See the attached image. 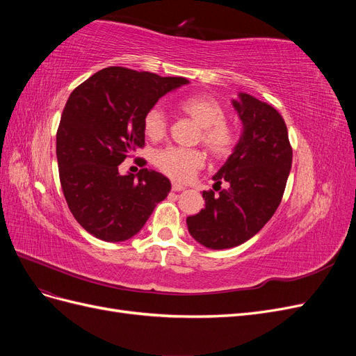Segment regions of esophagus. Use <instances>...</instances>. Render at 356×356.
<instances>
[{"label": "esophagus", "mask_w": 356, "mask_h": 356, "mask_svg": "<svg viewBox=\"0 0 356 356\" xmlns=\"http://www.w3.org/2000/svg\"><path fill=\"white\" fill-rule=\"evenodd\" d=\"M186 188H187L186 186L178 184V182H174V184H172V190H174V191H182V190H186Z\"/></svg>", "instance_id": "1"}]
</instances>
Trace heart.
<instances>
[{
  "mask_svg": "<svg viewBox=\"0 0 356 356\" xmlns=\"http://www.w3.org/2000/svg\"><path fill=\"white\" fill-rule=\"evenodd\" d=\"M178 110L191 117L199 126V141L215 159H224L233 153L238 144V131L224 120L222 104L211 95H193L178 104ZM147 138L157 141L166 134V117L160 108L149 110L143 122ZM154 165L165 175L175 181H188L204 165V154L197 148L166 147L154 156Z\"/></svg>",
  "mask_w": 356,
  "mask_h": 356,
  "instance_id": "1",
  "label": "heart"
}]
</instances>
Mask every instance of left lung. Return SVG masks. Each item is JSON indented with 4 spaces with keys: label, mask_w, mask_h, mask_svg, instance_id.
<instances>
[{
    "label": "left lung",
    "mask_w": 356,
    "mask_h": 356,
    "mask_svg": "<svg viewBox=\"0 0 356 356\" xmlns=\"http://www.w3.org/2000/svg\"><path fill=\"white\" fill-rule=\"evenodd\" d=\"M233 106L243 132L212 177L219 193L203 191L204 208L187 217L190 234L211 250L238 246L264 227L282 200L293 163L286 124L272 105L239 93ZM222 181L229 189L220 188Z\"/></svg>",
    "instance_id": "1"
}]
</instances>
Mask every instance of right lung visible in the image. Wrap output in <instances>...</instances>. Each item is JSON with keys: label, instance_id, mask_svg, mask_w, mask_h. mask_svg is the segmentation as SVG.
I'll use <instances>...</instances> for the list:
<instances>
[{"label": "right lung", "instance_id": "obj_1", "mask_svg": "<svg viewBox=\"0 0 356 356\" xmlns=\"http://www.w3.org/2000/svg\"><path fill=\"white\" fill-rule=\"evenodd\" d=\"M188 80L123 67L104 68L75 88L56 134L63 196L74 218L105 242L131 239L166 199L170 181L153 169L122 175L123 163L143 148V122L156 102Z\"/></svg>", "mask_w": 356, "mask_h": 356}]
</instances>
